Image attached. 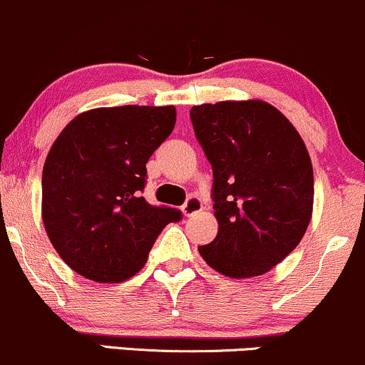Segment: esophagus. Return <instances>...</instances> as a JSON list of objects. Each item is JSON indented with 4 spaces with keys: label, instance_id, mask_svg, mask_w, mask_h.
Wrapping results in <instances>:
<instances>
[{
    "label": "esophagus",
    "instance_id": "obj_1",
    "mask_svg": "<svg viewBox=\"0 0 365 365\" xmlns=\"http://www.w3.org/2000/svg\"><path fill=\"white\" fill-rule=\"evenodd\" d=\"M202 210H203V202L198 198V196H190V198L186 200V203L182 205V212L186 217L198 214V212Z\"/></svg>",
    "mask_w": 365,
    "mask_h": 365
}]
</instances>
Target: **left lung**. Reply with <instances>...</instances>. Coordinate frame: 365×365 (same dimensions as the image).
<instances>
[{"instance_id": "obj_1", "label": "left lung", "mask_w": 365, "mask_h": 365, "mask_svg": "<svg viewBox=\"0 0 365 365\" xmlns=\"http://www.w3.org/2000/svg\"><path fill=\"white\" fill-rule=\"evenodd\" d=\"M190 117L214 170L219 222L200 255L235 279L271 271L297 248L312 217L314 170L304 139L260 100L198 105Z\"/></svg>"}]
</instances>
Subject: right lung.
I'll use <instances>...</instances> for the list:
<instances>
[{"label":"right lung","mask_w":365,"mask_h":365,"mask_svg":"<svg viewBox=\"0 0 365 365\" xmlns=\"http://www.w3.org/2000/svg\"><path fill=\"white\" fill-rule=\"evenodd\" d=\"M174 106H112L77 115L43 169V222L65 264L98 282L129 279L146 264L178 208L143 198L146 162L170 136Z\"/></svg>","instance_id":"obj_1"}]
</instances>
